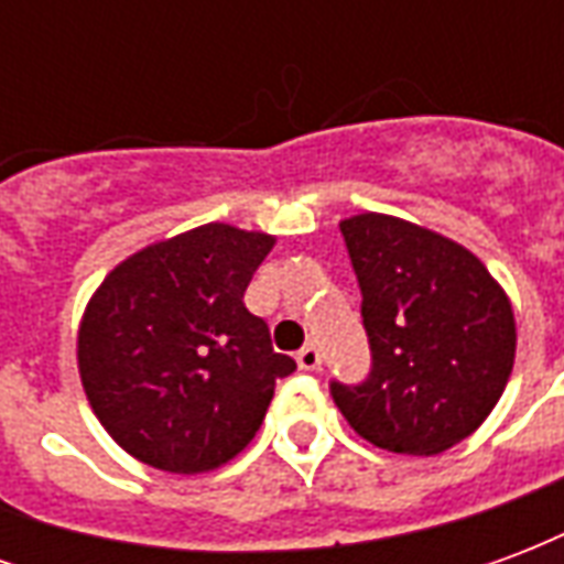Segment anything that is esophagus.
Here are the masks:
<instances>
[{
	"label": "esophagus",
	"mask_w": 564,
	"mask_h": 564,
	"mask_svg": "<svg viewBox=\"0 0 564 564\" xmlns=\"http://www.w3.org/2000/svg\"><path fill=\"white\" fill-rule=\"evenodd\" d=\"M295 362H299L302 371H317V368L323 366V356H319V350L314 347V344H305V347L295 354Z\"/></svg>",
	"instance_id": "obj_1"
}]
</instances>
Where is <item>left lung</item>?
Instances as JSON below:
<instances>
[{"label": "left lung", "mask_w": 564, "mask_h": 564, "mask_svg": "<svg viewBox=\"0 0 564 564\" xmlns=\"http://www.w3.org/2000/svg\"><path fill=\"white\" fill-rule=\"evenodd\" d=\"M341 235L362 290L371 371L332 380L356 435L435 456L484 423L508 387L517 323L508 293L471 250L390 214H356Z\"/></svg>", "instance_id": "1"}]
</instances>
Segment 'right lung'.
<instances>
[{
  "label": "right lung",
  "mask_w": 564,
  "mask_h": 564,
  "mask_svg": "<svg viewBox=\"0 0 564 564\" xmlns=\"http://www.w3.org/2000/svg\"><path fill=\"white\" fill-rule=\"evenodd\" d=\"M274 235L205 223L108 271L78 329L93 414L129 456L172 474L214 471L253 441L278 378L265 319L245 290Z\"/></svg>",
  "instance_id": "obj_1"
}]
</instances>
